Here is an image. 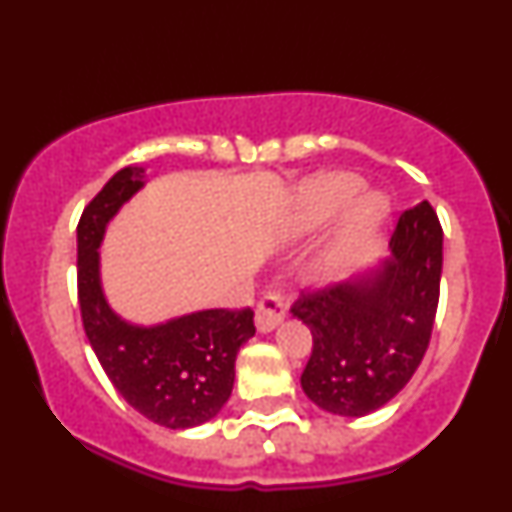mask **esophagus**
Instances as JSON below:
<instances>
[{
  "label": "esophagus",
  "mask_w": 512,
  "mask_h": 512,
  "mask_svg": "<svg viewBox=\"0 0 512 512\" xmlns=\"http://www.w3.org/2000/svg\"><path fill=\"white\" fill-rule=\"evenodd\" d=\"M288 309H291V300L288 297L275 293V291H268L262 295V300L257 302V309H255V324H257V331L268 333L273 331L277 324H280Z\"/></svg>",
  "instance_id": "1"
}]
</instances>
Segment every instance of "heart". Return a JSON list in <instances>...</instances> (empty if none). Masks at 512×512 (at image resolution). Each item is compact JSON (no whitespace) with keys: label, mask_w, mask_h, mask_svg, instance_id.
<instances>
[{"label":"heart","mask_w":512,"mask_h":512,"mask_svg":"<svg viewBox=\"0 0 512 512\" xmlns=\"http://www.w3.org/2000/svg\"><path fill=\"white\" fill-rule=\"evenodd\" d=\"M362 188L360 176L349 172H331L315 179L309 188L304 190L302 197V221L306 226H315L331 217L338 208ZM385 215V201L378 194L369 192L362 194L360 199L347 203L342 212L327 248V264H338L358 241L367 235L371 226Z\"/></svg>","instance_id":"b5f03b06"}]
</instances>
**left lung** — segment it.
<instances>
[{"instance_id":"1","label":"left lung","mask_w":512,"mask_h":512,"mask_svg":"<svg viewBox=\"0 0 512 512\" xmlns=\"http://www.w3.org/2000/svg\"><path fill=\"white\" fill-rule=\"evenodd\" d=\"M392 259L360 282L304 288L293 306L311 329L302 389L324 412L365 416L410 383L439 306L443 228L430 201L405 210Z\"/></svg>"}]
</instances>
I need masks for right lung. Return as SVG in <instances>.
I'll list each match as a JSON object with an SVG mask.
<instances>
[{
    "instance_id": "add662e5",
    "label": "right lung",
    "mask_w": 512,
    "mask_h": 512,
    "mask_svg": "<svg viewBox=\"0 0 512 512\" xmlns=\"http://www.w3.org/2000/svg\"><path fill=\"white\" fill-rule=\"evenodd\" d=\"M125 167L91 199L78 221V302L91 349L118 394L152 423L185 430L221 412L235 383L239 347L255 336L253 311L212 309L143 329L109 309L100 291L98 246L107 221L143 185Z\"/></svg>"
}]
</instances>
